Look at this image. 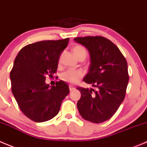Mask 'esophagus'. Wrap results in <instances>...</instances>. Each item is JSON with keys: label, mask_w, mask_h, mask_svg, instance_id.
Masks as SVG:
<instances>
[{"label": "esophagus", "mask_w": 147, "mask_h": 147, "mask_svg": "<svg viewBox=\"0 0 147 147\" xmlns=\"http://www.w3.org/2000/svg\"><path fill=\"white\" fill-rule=\"evenodd\" d=\"M74 89H75V87H74V86H72V85H69V90H70L71 91L74 90Z\"/></svg>", "instance_id": "obj_1"}]
</instances>
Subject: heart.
I'll use <instances>...</instances> for the list:
<instances>
[{"label": "heart", "instance_id": "1", "mask_svg": "<svg viewBox=\"0 0 147 147\" xmlns=\"http://www.w3.org/2000/svg\"><path fill=\"white\" fill-rule=\"evenodd\" d=\"M73 52L75 54L76 57L78 59H80L81 57H86L87 51L83 46L81 45H76L73 48ZM84 74L81 71L79 70H74V69H69V70L66 71L65 72L61 75V79L63 81L69 84H74L78 82L80 79L83 77Z\"/></svg>", "mask_w": 147, "mask_h": 147}]
</instances>
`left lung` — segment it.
Segmentation results:
<instances>
[{
  "instance_id": "obj_1",
  "label": "left lung",
  "mask_w": 147,
  "mask_h": 147,
  "mask_svg": "<svg viewBox=\"0 0 147 147\" xmlns=\"http://www.w3.org/2000/svg\"><path fill=\"white\" fill-rule=\"evenodd\" d=\"M90 52V63L84 82L95 89L77 87L81 96L77 102L86 120L101 123L111 118L124 100L129 82L127 62L119 48L102 36L74 38Z\"/></svg>"
}]
</instances>
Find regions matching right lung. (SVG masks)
I'll use <instances>...</instances> for the list:
<instances>
[{"mask_svg": "<svg viewBox=\"0 0 147 147\" xmlns=\"http://www.w3.org/2000/svg\"><path fill=\"white\" fill-rule=\"evenodd\" d=\"M69 38L43 40L22 47L10 71L11 88L18 106L25 116L36 122L49 120L59 112L69 93L66 83L60 81L49 87L46 76L57 73L61 52Z\"/></svg>", "mask_w": 147, "mask_h": 147, "instance_id": "1", "label": "right lung"}]
</instances>
